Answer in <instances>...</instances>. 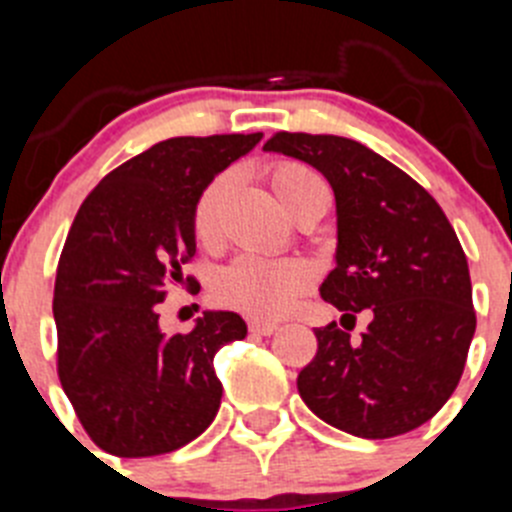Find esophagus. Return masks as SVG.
<instances>
[{
	"label": "esophagus",
	"mask_w": 512,
	"mask_h": 512,
	"mask_svg": "<svg viewBox=\"0 0 512 512\" xmlns=\"http://www.w3.org/2000/svg\"><path fill=\"white\" fill-rule=\"evenodd\" d=\"M277 328V323H266V320H251L248 323V330L256 333V336H271V333H277Z\"/></svg>",
	"instance_id": "esophagus-1"
}]
</instances>
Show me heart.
<instances>
[{
  "mask_svg": "<svg viewBox=\"0 0 512 512\" xmlns=\"http://www.w3.org/2000/svg\"><path fill=\"white\" fill-rule=\"evenodd\" d=\"M312 184L323 182L318 174H312L302 164L284 161L271 169V187L284 205ZM225 189H228V176H215L194 202L192 228L197 241L210 243L217 235ZM312 282H315V269L310 261L292 259V256L279 259V256L243 253L217 274L212 289L223 305L248 312L253 318H282L312 287Z\"/></svg>",
  "mask_w": 512,
  "mask_h": 512,
  "instance_id": "heart-1",
  "label": "heart"
}]
</instances>
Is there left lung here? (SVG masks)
Listing matches in <instances>:
<instances>
[{
  "mask_svg": "<svg viewBox=\"0 0 512 512\" xmlns=\"http://www.w3.org/2000/svg\"><path fill=\"white\" fill-rule=\"evenodd\" d=\"M264 151L305 161L336 194V269L320 297L372 323L354 338L315 328L318 354L297 377L307 408L359 438H392L454 395L477 315L467 256L438 202L415 179L341 135L277 133Z\"/></svg>",
  "mask_w": 512,
  "mask_h": 512,
  "instance_id": "1",
  "label": "left lung"
}]
</instances>
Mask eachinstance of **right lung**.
<instances>
[{"label":"right lung","mask_w":512,"mask_h":512,"mask_svg":"<svg viewBox=\"0 0 512 512\" xmlns=\"http://www.w3.org/2000/svg\"><path fill=\"white\" fill-rule=\"evenodd\" d=\"M261 133L169 138L117 166L81 202L53 289L58 379L84 431L107 454L182 449L215 420L223 384L212 359L246 338L238 312L207 310L166 336L158 302L197 251L194 202Z\"/></svg>","instance_id":"obj_1"}]
</instances>
